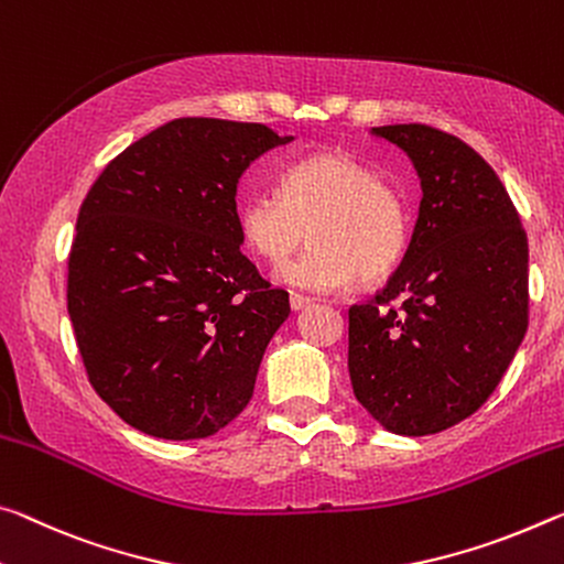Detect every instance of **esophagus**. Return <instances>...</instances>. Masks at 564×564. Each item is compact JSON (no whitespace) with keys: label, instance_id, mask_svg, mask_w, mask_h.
Returning <instances> with one entry per match:
<instances>
[{"label":"esophagus","instance_id":"obj_1","mask_svg":"<svg viewBox=\"0 0 564 564\" xmlns=\"http://www.w3.org/2000/svg\"><path fill=\"white\" fill-rule=\"evenodd\" d=\"M311 299H306V296H301V293H291V308L293 311H303V308H308L311 306Z\"/></svg>","mask_w":564,"mask_h":564}]
</instances>
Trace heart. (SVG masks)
Segmentation results:
<instances>
[{
	"mask_svg": "<svg viewBox=\"0 0 564 564\" xmlns=\"http://www.w3.org/2000/svg\"><path fill=\"white\" fill-rule=\"evenodd\" d=\"M279 193H253L240 203L238 228L246 246L268 263L316 240L279 279L303 291L328 293L351 283L377 281L406 250L409 210L394 183L338 150L293 163Z\"/></svg>",
	"mask_w": 564,
	"mask_h": 564,
	"instance_id": "heart-1",
	"label": "heart"
}]
</instances>
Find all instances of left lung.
<instances>
[{"mask_svg": "<svg viewBox=\"0 0 564 564\" xmlns=\"http://www.w3.org/2000/svg\"><path fill=\"white\" fill-rule=\"evenodd\" d=\"M371 135L409 155L422 203L387 289L348 308V373L387 432L436 434L475 414L512 364L527 334L530 250L502 181L467 142L429 124Z\"/></svg>", "mask_w": 564, "mask_h": 564, "instance_id": "8db88e82", "label": "left lung"}]
</instances>
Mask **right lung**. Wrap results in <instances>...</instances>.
Here are the masks:
<instances>
[{
  "label": "right lung",
  "mask_w": 564,
  "mask_h": 564,
  "mask_svg": "<svg viewBox=\"0 0 564 564\" xmlns=\"http://www.w3.org/2000/svg\"><path fill=\"white\" fill-rule=\"evenodd\" d=\"M258 122L181 118L102 170L77 216L67 311L89 383L158 440H205L248 406L289 293L243 256L238 181L289 145Z\"/></svg>",
  "instance_id": "add662e5"
}]
</instances>
